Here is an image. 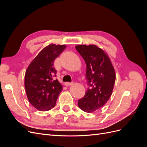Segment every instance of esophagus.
I'll return each mask as SVG.
<instances>
[{"mask_svg": "<svg viewBox=\"0 0 147 147\" xmlns=\"http://www.w3.org/2000/svg\"><path fill=\"white\" fill-rule=\"evenodd\" d=\"M72 84H73V83H70V82H65V83H64V85H65V86H69L72 85Z\"/></svg>", "mask_w": 147, "mask_h": 147, "instance_id": "34e87169", "label": "esophagus"}]
</instances>
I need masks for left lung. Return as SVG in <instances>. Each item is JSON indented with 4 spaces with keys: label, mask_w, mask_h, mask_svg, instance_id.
Wrapping results in <instances>:
<instances>
[{
    "label": "left lung",
    "mask_w": 147,
    "mask_h": 147,
    "mask_svg": "<svg viewBox=\"0 0 147 147\" xmlns=\"http://www.w3.org/2000/svg\"><path fill=\"white\" fill-rule=\"evenodd\" d=\"M75 48L86 63L90 86L78 105L84 112L92 113L104 105L112 96L115 71L108 55L97 45H79Z\"/></svg>",
    "instance_id": "8db88e82"
}]
</instances>
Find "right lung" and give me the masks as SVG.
I'll use <instances>...</instances> for the list:
<instances>
[{"mask_svg":"<svg viewBox=\"0 0 147 147\" xmlns=\"http://www.w3.org/2000/svg\"><path fill=\"white\" fill-rule=\"evenodd\" d=\"M65 47L50 44L38 53L26 71V95L30 104L39 111L45 112L54 107L63 90L62 84L54 79L57 72L53 63Z\"/></svg>","mask_w":147,"mask_h":147,"instance_id":"1","label":"right lung"}]
</instances>
